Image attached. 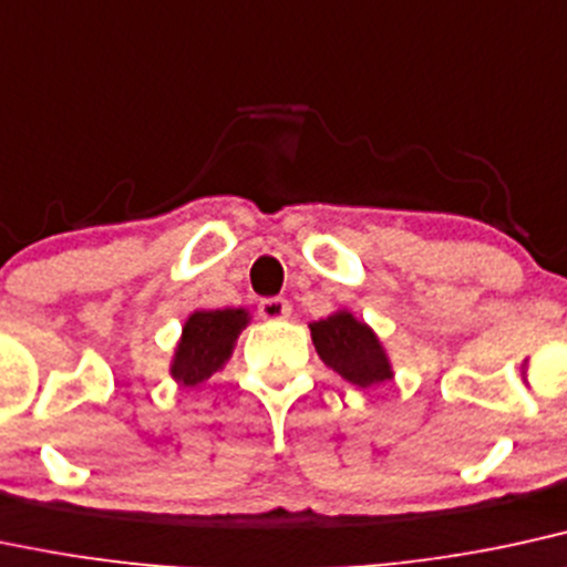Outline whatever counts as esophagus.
<instances>
[{"label":"esophagus","instance_id":"esophagus-1","mask_svg":"<svg viewBox=\"0 0 567 567\" xmlns=\"http://www.w3.org/2000/svg\"><path fill=\"white\" fill-rule=\"evenodd\" d=\"M258 313H261L264 319H288L292 313V306L285 301V298H264V301L258 303Z\"/></svg>","mask_w":567,"mask_h":567}]
</instances>
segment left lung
Segmentation results:
<instances>
[{
  "instance_id": "obj_1",
  "label": "left lung",
  "mask_w": 567,
  "mask_h": 567,
  "mask_svg": "<svg viewBox=\"0 0 567 567\" xmlns=\"http://www.w3.org/2000/svg\"><path fill=\"white\" fill-rule=\"evenodd\" d=\"M311 327L313 349L327 367L359 388L380 385L393 378L383 346L364 322L349 311H336Z\"/></svg>"
}]
</instances>
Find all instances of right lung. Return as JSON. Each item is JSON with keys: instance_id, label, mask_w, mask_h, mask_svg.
I'll return each mask as SVG.
<instances>
[{"instance_id": "add662e5", "label": "right lung", "mask_w": 567, "mask_h": 567, "mask_svg": "<svg viewBox=\"0 0 567 567\" xmlns=\"http://www.w3.org/2000/svg\"><path fill=\"white\" fill-rule=\"evenodd\" d=\"M245 324H248V311L245 309L189 313L174 353V380H179L182 385L206 383L210 374L221 370L224 361L231 357V346H235Z\"/></svg>"}]
</instances>
